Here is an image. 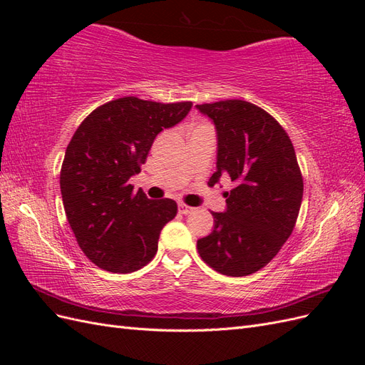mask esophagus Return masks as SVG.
Here are the masks:
<instances>
[{
  "label": "esophagus",
  "instance_id": "obj_1",
  "mask_svg": "<svg viewBox=\"0 0 365 365\" xmlns=\"http://www.w3.org/2000/svg\"><path fill=\"white\" fill-rule=\"evenodd\" d=\"M193 207H189V205H185V204H178V212L181 213V215H189V213H192L193 212Z\"/></svg>",
  "mask_w": 365,
  "mask_h": 365
}]
</instances>
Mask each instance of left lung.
<instances>
[{
	"mask_svg": "<svg viewBox=\"0 0 365 365\" xmlns=\"http://www.w3.org/2000/svg\"><path fill=\"white\" fill-rule=\"evenodd\" d=\"M217 137L216 172L230 176L227 208L212 212L215 224L197 240V252L213 269L244 277L262 269L291 236L303 200V178L284 129L262 108L245 101L196 105Z\"/></svg>",
	"mask_w": 365,
	"mask_h": 365,
	"instance_id": "left-lung-1",
	"label": "left lung"
}]
</instances>
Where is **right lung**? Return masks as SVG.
Returning <instances> with one entry per match:
<instances>
[{"label": "right lung", "instance_id": "right-lung-1", "mask_svg": "<svg viewBox=\"0 0 365 365\" xmlns=\"http://www.w3.org/2000/svg\"><path fill=\"white\" fill-rule=\"evenodd\" d=\"M192 102L157 103L137 97L108 102L77 128L65 150L61 193L77 244L98 268L134 272L158 250L163 227L176 216L172 200L152 201L134 192L140 173L163 129L178 125Z\"/></svg>", "mask_w": 365, "mask_h": 365}]
</instances>
